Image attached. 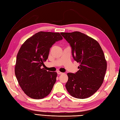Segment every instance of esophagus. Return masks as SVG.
<instances>
[{"label": "esophagus", "instance_id": "1", "mask_svg": "<svg viewBox=\"0 0 120 120\" xmlns=\"http://www.w3.org/2000/svg\"><path fill=\"white\" fill-rule=\"evenodd\" d=\"M57 74H58V75H62V74H63L62 73H61V72H60V71H57Z\"/></svg>", "mask_w": 120, "mask_h": 120}]
</instances>
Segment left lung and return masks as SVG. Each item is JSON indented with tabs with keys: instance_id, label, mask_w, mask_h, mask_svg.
Instances as JSON below:
<instances>
[{
	"instance_id": "left-lung-1",
	"label": "left lung",
	"mask_w": 120,
	"mask_h": 120,
	"mask_svg": "<svg viewBox=\"0 0 120 120\" xmlns=\"http://www.w3.org/2000/svg\"><path fill=\"white\" fill-rule=\"evenodd\" d=\"M70 44L75 60L79 70L68 73L65 84L70 95L77 99L91 96L101 87L107 69V62L98 42L80 32L61 33Z\"/></svg>"
}]
</instances>
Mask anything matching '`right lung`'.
<instances>
[{"mask_svg":"<svg viewBox=\"0 0 120 120\" xmlns=\"http://www.w3.org/2000/svg\"><path fill=\"white\" fill-rule=\"evenodd\" d=\"M62 39L59 33L39 32L27 39L19 49L15 74L22 90L30 98L43 99L51 92L57 73L47 71L42 66L52 44Z\"/></svg>","mask_w":120,"mask_h":120,"instance_id":"1","label":"right lung"}]
</instances>
